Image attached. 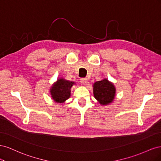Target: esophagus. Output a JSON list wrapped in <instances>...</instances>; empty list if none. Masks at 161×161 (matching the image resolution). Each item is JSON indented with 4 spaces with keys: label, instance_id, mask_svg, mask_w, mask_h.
Listing matches in <instances>:
<instances>
[{
    "label": "esophagus",
    "instance_id": "1",
    "mask_svg": "<svg viewBox=\"0 0 161 161\" xmlns=\"http://www.w3.org/2000/svg\"><path fill=\"white\" fill-rule=\"evenodd\" d=\"M80 80L81 82V83L84 84V85H86L87 83V82H88V80H87L86 78H81Z\"/></svg>",
    "mask_w": 161,
    "mask_h": 161
}]
</instances>
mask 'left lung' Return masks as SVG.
<instances>
[{"label":"left lung","instance_id":"1","mask_svg":"<svg viewBox=\"0 0 161 161\" xmlns=\"http://www.w3.org/2000/svg\"><path fill=\"white\" fill-rule=\"evenodd\" d=\"M95 98L102 105H107L114 101L115 95V88L112 82L104 79L97 81L93 84Z\"/></svg>","mask_w":161,"mask_h":161}]
</instances>
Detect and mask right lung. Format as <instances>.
I'll use <instances>...</instances> for the list:
<instances>
[{"instance_id": "right-lung-1", "label": "right lung", "mask_w": 161, "mask_h": 161, "mask_svg": "<svg viewBox=\"0 0 161 161\" xmlns=\"http://www.w3.org/2000/svg\"><path fill=\"white\" fill-rule=\"evenodd\" d=\"M74 82L63 79H58L50 89L52 98L56 103H62L70 97V88Z\"/></svg>"}]
</instances>
